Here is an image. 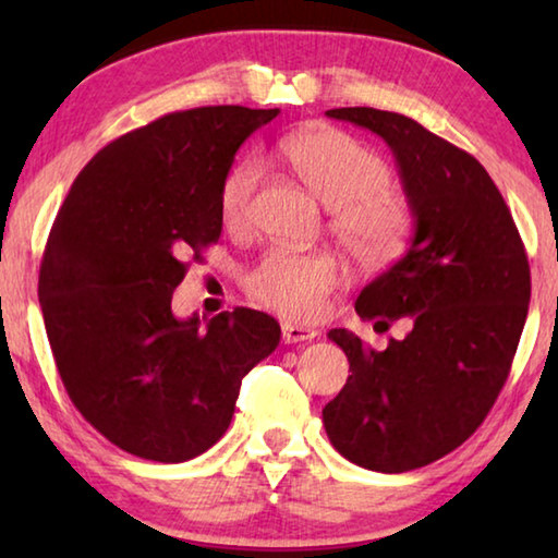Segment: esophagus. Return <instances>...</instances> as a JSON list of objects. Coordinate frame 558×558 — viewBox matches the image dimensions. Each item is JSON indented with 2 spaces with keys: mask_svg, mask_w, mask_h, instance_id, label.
<instances>
[{
  "mask_svg": "<svg viewBox=\"0 0 558 558\" xmlns=\"http://www.w3.org/2000/svg\"><path fill=\"white\" fill-rule=\"evenodd\" d=\"M317 337V329L302 327V325H282V342L295 344V342H313Z\"/></svg>",
  "mask_w": 558,
  "mask_h": 558,
  "instance_id": "34e87169",
  "label": "esophagus"
}]
</instances>
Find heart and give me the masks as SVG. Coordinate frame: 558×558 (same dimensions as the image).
<instances>
[{
  "instance_id": "obj_1",
  "label": "heart",
  "mask_w": 558,
  "mask_h": 558,
  "mask_svg": "<svg viewBox=\"0 0 558 558\" xmlns=\"http://www.w3.org/2000/svg\"><path fill=\"white\" fill-rule=\"evenodd\" d=\"M282 155L319 202L332 209V231L364 266H381L403 248L413 214L391 186V167L356 137L335 128L302 130L282 143ZM263 179L258 157H245L226 174L219 194L221 219L231 229L251 221ZM339 266L327 253L272 248L245 276V290L288 319L307 323L325 313L339 286Z\"/></svg>"
}]
</instances>
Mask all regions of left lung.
I'll use <instances>...</instances> for the list:
<instances>
[{
    "label": "left lung",
    "mask_w": 558,
    "mask_h": 558,
    "mask_svg": "<svg viewBox=\"0 0 558 558\" xmlns=\"http://www.w3.org/2000/svg\"><path fill=\"white\" fill-rule=\"evenodd\" d=\"M327 116L391 147L415 233L354 305L376 329L409 317L411 332L376 352L349 329H329L352 376L323 409L325 430L359 468L409 472L462 446L502 391L532 295L526 251L499 189L465 149L401 112Z\"/></svg>",
    "instance_id": "1"
}]
</instances>
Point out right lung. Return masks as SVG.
Segmentation results:
<instances>
[{
  "instance_id": "right-lung-1",
  "label": "right lung",
  "mask_w": 558,
  "mask_h": 558,
  "mask_svg": "<svg viewBox=\"0 0 558 558\" xmlns=\"http://www.w3.org/2000/svg\"><path fill=\"white\" fill-rule=\"evenodd\" d=\"M177 110L112 140L75 177L46 241L39 302L56 369L100 436L184 462L229 428L241 381L280 342L266 313L177 319L189 260L221 235V184L251 132L278 116Z\"/></svg>"
}]
</instances>
